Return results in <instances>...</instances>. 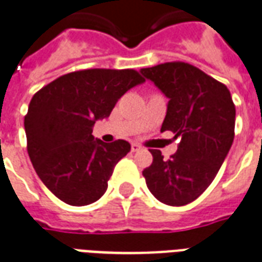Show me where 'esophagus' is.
Here are the masks:
<instances>
[{"label":"esophagus","mask_w":262,"mask_h":262,"mask_svg":"<svg viewBox=\"0 0 262 262\" xmlns=\"http://www.w3.org/2000/svg\"><path fill=\"white\" fill-rule=\"evenodd\" d=\"M141 150V146L139 143H132V151L133 152H136V151H140Z\"/></svg>","instance_id":"34e87169"}]
</instances>
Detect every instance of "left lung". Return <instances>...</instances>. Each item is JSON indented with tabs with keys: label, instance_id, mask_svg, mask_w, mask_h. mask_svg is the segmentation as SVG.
<instances>
[{
	"label": "left lung",
	"instance_id": "8db88e82",
	"mask_svg": "<svg viewBox=\"0 0 262 262\" xmlns=\"http://www.w3.org/2000/svg\"><path fill=\"white\" fill-rule=\"evenodd\" d=\"M169 101L161 132L180 137L178 151L164 160L150 150L152 164L143 170L148 190L168 205L194 201L211 185L234 137L236 110L228 87L186 62L141 69Z\"/></svg>",
	"mask_w": 262,
	"mask_h": 262
}]
</instances>
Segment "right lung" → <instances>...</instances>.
Listing matches in <instances>:
<instances>
[{
	"instance_id": "add662e5",
	"label": "right lung",
	"mask_w": 262,
	"mask_h": 262,
	"mask_svg": "<svg viewBox=\"0 0 262 262\" xmlns=\"http://www.w3.org/2000/svg\"><path fill=\"white\" fill-rule=\"evenodd\" d=\"M144 82L133 69H84L58 77L33 96L25 116L29 157L59 200L80 207L105 193L130 144L94 139L93 126L110 116L127 90Z\"/></svg>"
}]
</instances>
